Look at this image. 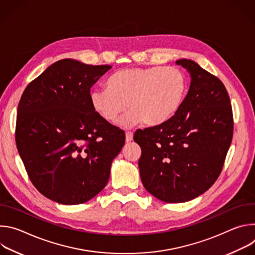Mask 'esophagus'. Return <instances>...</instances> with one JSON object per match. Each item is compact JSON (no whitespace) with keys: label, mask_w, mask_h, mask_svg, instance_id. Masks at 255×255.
Returning <instances> with one entry per match:
<instances>
[{"label":"esophagus","mask_w":255,"mask_h":255,"mask_svg":"<svg viewBox=\"0 0 255 255\" xmlns=\"http://www.w3.org/2000/svg\"><path fill=\"white\" fill-rule=\"evenodd\" d=\"M133 140V133L126 132V142H131Z\"/></svg>","instance_id":"obj_1"}]
</instances>
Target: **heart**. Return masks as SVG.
<instances>
[{"label": "heart", "instance_id": "b5f03b06", "mask_svg": "<svg viewBox=\"0 0 255 255\" xmlns=\"http://www.w3.org/2000/svg\"><path fill=\"white\" fill-rule=\"evenodd\" d=\"M188 91L185 74L175 67H130L107 81V89L90 93L94 111L106 122L114 123L127 107L131 110L120 126L131 128L144 122L149 126L165 123L183 105Z\"/></svg>", "mask_w": 255, "mask_h": 255}]
</instances>
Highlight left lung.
<instances>
[{"label":"left lung","instance_id":"1","mask_svg":"<svg viewBox=\"0 0 255 255\" xmlns=\"http://www.w3.org/2000/svg\"><path fill=\"white\" fill-rule=\"evenodd\" d=\"M175 63L191 78L183 105L165 123L134 134L142 150V184L166 203L191 201L212 187L233 135L232 108L223 83L191 59Z\"/></svg>","mask_w":255,"mask_h":255}]
</instances>
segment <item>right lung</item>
Returning <instances> with one entry per match:
<instances>
[{"label": "right lung", "instance_id": "right-lung-1", "mask_svg": "<svg viewBox=\"0 0 255 255\" xmlns=\"http://www.w3.org/2000/svg\"><path fill=\"white\" fill-rule=\"evenodd\" d=\"M111 65L65 58L25 89L18 105L16 144L34 187L62 205H79L107 185L125 133L91 105V88Z\"/></svg>", "mask_w": 255, "mask_h": 255}]
</instances>
